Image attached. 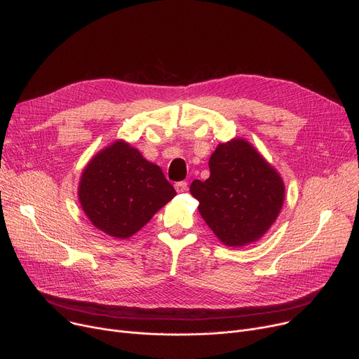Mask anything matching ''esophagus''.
<instances>
[{"instance_id":"obj_1","label":"esophagus","mask_w":359,"mask_h":359,"mask_svg":"<svg viewBox=\"0 0 359 359\" xmlns=\"http://www.w3.org/2000/svg\"><path fill=\"white\" fill-rule=\"evenodd\" d=\"M175 188H176V191L179 194H182V192H184L186 189H188V183H186V182H179V183L175 184Z\"/></svg>"}]
</instances>
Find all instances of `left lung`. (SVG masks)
I'll return each mask as SVG.
<instances>
[{
  "mask_svg": "<svg viewBox=\"0 0 359 359\" xmlns=\"http://www.w3.org/2000/svg\"><path fill=\"white\" fill-rule=\"evenodd\" d=\"M208 165L210 177L191 184L202 218L226 246L259 241L283 207L282 176L242 137L218 144Z\"/></svg>",
  "mask_w": 359,
  "mask_h": 359,
  "instance_id": "8db88e82",
  "label": "left lung"
}]
</instances>
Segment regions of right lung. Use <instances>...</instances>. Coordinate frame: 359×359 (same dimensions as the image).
Instances as JSON below:
<instances>
[{
	"mask_svg": "<svg viewBox=\"0 0 359 359\" xmlns=\"http://www.w3.org/2000/svg\"><path fill=\"white\" fill-rule=\"evenodd\" d=\"M175 196L163 170L121 139L93 155L77 189L89 222L116 239L133 236Z\"/></svg>",
	"mask_w": 359,
	"mask_h": 359,
	"instance_id": "obj_1",
	"label": "right lung"
}]
</instances>
